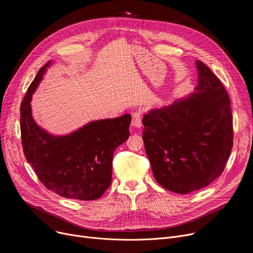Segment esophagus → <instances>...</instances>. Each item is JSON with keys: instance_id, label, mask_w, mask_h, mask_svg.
<instances>
[{"instance_id": "esophagus-1", "label": "esophagus", "mask_w": 253, "mask_h": 253, "mask_svg": "<svg viewBox=\"0 0 253 253\" xmlns=\"http://www.w3.org/2000/svg\"><path fill=\"white\" fill-rule=\"evenodd\" d=\"M141 118H140V113L135 112L132 114V121H131V126L133 128H140L141 127Z\"/></svg>"}]
</instances>
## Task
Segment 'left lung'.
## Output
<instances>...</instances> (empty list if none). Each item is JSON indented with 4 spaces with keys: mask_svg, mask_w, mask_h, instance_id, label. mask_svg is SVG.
<instances>
[{
    "mask_svg": "<svg viewBox=\"0 0 253 253\" xmlns=\"http://www.w3.org/2000/svg\"><path fill=\"white\" fill-rule=\"evenodd\" d=\"M191 94L143 115L142 139L155 179L176 194L201 190L223 171L233 148L227 91L201 61Z\"/></svg>",
    "mask_w": 253,
    "mask_h": 253,
    "instance_id": "8db88e82",
    "label": "left lung"
}]
</instances>
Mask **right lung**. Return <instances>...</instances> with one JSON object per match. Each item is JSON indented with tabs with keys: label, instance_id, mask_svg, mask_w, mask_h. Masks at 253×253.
<instances>
[{
	"label": "right lung",
	"instance_id": "obj_1",
	"mask_svg": "<svg viewBox=\"0 0 253 253\" xmlns=\"http://www.w3.org/2000/svg\"><path fill=\"white\" fill-rule=\"evenodd\" d=\"M52 63L38 72L20 106L23 153L48 190L68 199L96 200L111 185L113 155L130 135L131 115L91 121L65 135L49 133L34 120L31 101Z\"/></svg>",
	"mask_w": 253,
	"mask_h": 253
}]
</instances>
